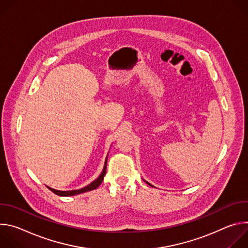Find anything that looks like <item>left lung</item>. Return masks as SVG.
Returning a JSON list of instances; mask_svg holds the SVG:
<instances>
[{"instance_id": "left-lung-1", "label": "left lung", "mask_w": 248, "mask_h": 248, "mask_svg": "<svg viewBox=\"0 0 248 248\" xmlns=\"http://www.w3.org/2000/svg\"><path fill=\"white\" fill-rule=\"evenodd\" d=\"M147 184H148V183H147ZM148 185H149V186H151V185H150V184H148Z\"/></svg>"}]
</instances>
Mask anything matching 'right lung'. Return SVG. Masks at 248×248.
I'll use <instances>...</instances> for the list:
<instances>
[{"label":"right lung","instance_id":"1","mask_svg":"<svg viewBox=\"0 0 248 248\" xmlns=\"http://www.w3.org/2000/svg\"><path fill=\"white\" fill-rule=\"evenodd\" d=\"M107 159H108V156L107 158H106V161H105V166H104V169H103V171L101 172V174L99 175V178L94 181L93 183H91L89 186L81 188V189H78V190H68V191H61V190H56V189H53L51 187L48 186V188L53 191L55 194L57 195H60V196H73V195H77V194H80V193H83V192H86V191H90V190H93L95 188H97L103 182V179L104 176L106 174V170H107Z\"/></svg>","mask_w":248,"mask_h":248}]
</instances>
